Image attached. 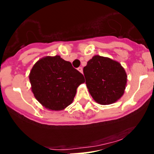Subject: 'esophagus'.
I'll return each instance as SVG.
<instances>
[{"label":"esophagus","mask_w":154,"mask_h":154,"mask_svg":"<svg viewBox=\"0 0 154 154\" xmlns=\"http://www.w3.org/2000/svg\"><path fill=\"white\" fill-rule=\"evenodd\" d=\"M77 70H78L79 71H80V73H83V68L82 67H80V68H77Z\"/></svg>","instance_id":"esophagus-1"}]
</instances>
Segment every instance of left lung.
Instances as JSON below:
<instances>
[{
  "label": "left lung",
  "instance_id": "left-lung-1",
  "mask_svg": "<svg viewBox=\"0 0 154 154\" xmlns=\"http://www.w3.org/2000/svg\"><path fill=\"white\" fill-rule=\"evenodd\" d=\"M83 74L89 93L98 104L114 103L124 93L127 76L116 61L95 56L83 68Z\"/></svg>",
  "mask_w": 154,
  "mask_h": 154
}]
</instances>
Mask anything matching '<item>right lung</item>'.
I'll return each mask as SVG.
<instances>
[{"label": "right lung", "instance_id": "1", "mask_svg": "<svg viewBox=\"0 0 154 154\" xmlns=\"http://www.w3.org/2000/svg\"><path fill=\"white\" fill-rule=\"evenodd\" d=\"M36 99L47 109L63 110L72 103L83 75L59 56H47L33 66L29 75Z\"/></svg>", "mask_w": 154, "mask_h": 154}]
</instances>
